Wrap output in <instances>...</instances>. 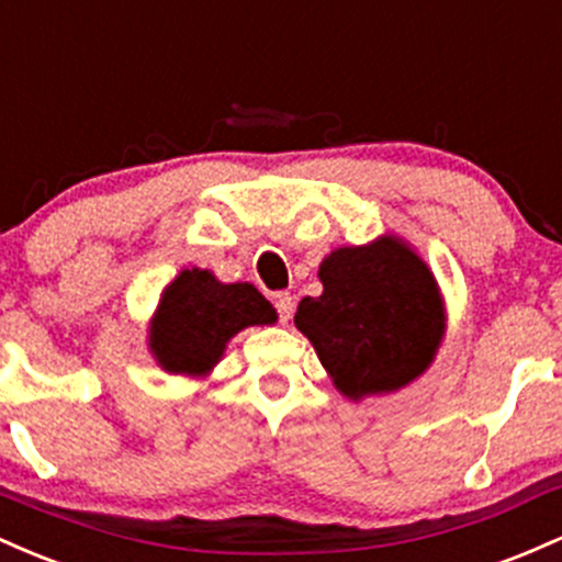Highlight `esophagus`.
Masks as SVG:
<instances>
[{"instance_id": "1", "label": "esophagus", "mask_w": 562, "mask_h": 562, "mask_svg": "<svg viewBox=\"0 0 562 562\" xmlns=\"http://www.w3.org/2000/svg\"><path fill=\"white\" fill-rule=\"evenodd\" d=\"M276 311H279L281 324H289V318H292V313H294V297H292V294H289V292L276 294Z\"/></svg>"}]
</instances>
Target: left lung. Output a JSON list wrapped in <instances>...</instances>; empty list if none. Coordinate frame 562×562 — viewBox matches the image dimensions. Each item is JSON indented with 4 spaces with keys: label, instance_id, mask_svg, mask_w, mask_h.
Returning a JSON list of instances; mask_svg holds the SVG:
<instances>
[{
    "label": "left lung",
    "instance_id": "1",
    "mask_svg": "<svg viewBox=\"0 0 562 562\" xmlns=\"http://www.w3.org/2000/svg\"><path fill=\"white\" fill-rule=\"evenodd\" d=\"M321 297L294 326L348 401L398 393L430 369L446 337V302L430 265L395 233L337 247L318 265Z\"/></svg>",
    "mask_w": 562,
    "mask_h": 562
}]
</instances>
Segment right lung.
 Wrapping results in <instances>:
<instances>
[{
	"label": "right lung",
	"instance_id": "obj_1",
	"mask_svg": "<svg viewBox=\"0 0 562 562\" xmlns=\"http://www.w3.org/2000/svg\"><path fill=\"white\" fill-rule=\"evenodd\" d=\"M279 313L255 283H223L212 270L186 268L167 283L148 326V350L167 374L210 376L225 348L249 326H273Z\"/></svg>",
	"mask_w": 562,
	"mask_h": 562
}]
</instances>
